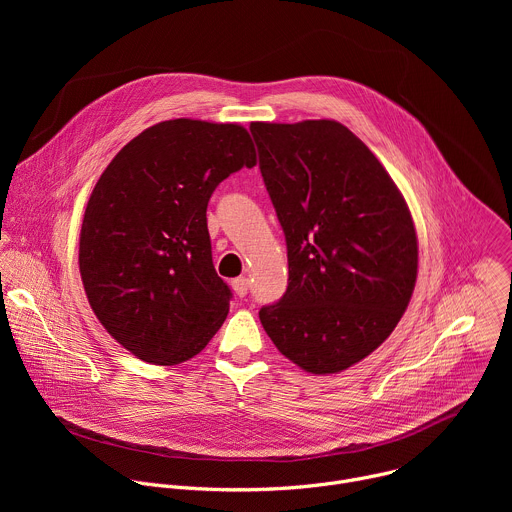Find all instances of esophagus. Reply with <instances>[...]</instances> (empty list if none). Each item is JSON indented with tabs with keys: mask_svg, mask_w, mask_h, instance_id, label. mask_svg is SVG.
I'll use <instances>...</instances> for the list:
<instances>
[{
	"mask_svg": "<svg viewBox=\"0 0 512 512\" xmlns=\"http://www.w3.org/2000/svg\"><path fill=\"white\" fill-rule=\"evenodd\" d=\"M233 289H235V294H237L239 298H245L247 291H249V279H247V277H237V279H233Z\"/></svg>",
	"mask_w": 512,
	"mask_h": 512,
	"instance_id": "34e87169",
	"label": "esophagus"
}]
</instances>
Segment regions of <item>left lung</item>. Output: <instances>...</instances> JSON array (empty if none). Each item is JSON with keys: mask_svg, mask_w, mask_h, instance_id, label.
I'll return each instance as SVG.
<instances>
[{"mask_svg": "<svg viewBox=\"0 0 512 512\" xmlns=\"http://www.w3.org/2000/svg\"><path fill=\"white\" fill-rule=\"evenodd\" d=\"M259 168L287 243L283 298L259 320L312 375L346 371L399 324L417 279V235L397 184L334 119L253 121Z\"/></svg>", "mask_w": 512, "mask_h": 512, "instance_id": "obj_1", "label": "left lung"}]
</instances>
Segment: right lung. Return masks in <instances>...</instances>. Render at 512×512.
Returning a JSON list of instances; mask_svg holds the SVG:
<instances>
[{
	"label": "right lung",
	"mask_w": 512,
	"mask_h": 512,
	"mask_svg": "<svg viewBox=\"0 0 512 512\" xmlns=\"http://www.w3.org/2000/svg\"><path fill=\"white\" fill-rule=\"evenodd\" d=\"M257 164L239 123L170 119L133 137L87 202L79 269L103 328L150 364L196 356L223 326L231 289L212 265L214 188Z\"/></svg>",
	"instance_id": "right-lung-1"
}]
</instances>
